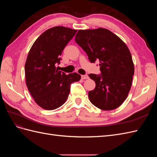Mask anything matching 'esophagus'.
<instances>
[{
	"label": "esophagus",
	"instance_id": "obj_1",
	"mask_svg": "<svg viewBox=\"0 0 157 157\" xmlns=\"http://www.w3.org/2000/svg\"><path fill=\"white\" fill-rule=\"evenodd\" d=\"M89 78V77L88 75H81V78L82 79H83V80H84V79H88Z\"/></svg>",
	"mask_w": 157,
	"mask_h": 157
}]
</instances>
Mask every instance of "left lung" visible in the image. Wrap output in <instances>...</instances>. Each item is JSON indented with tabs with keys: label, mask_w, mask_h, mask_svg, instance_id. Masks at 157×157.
<instances>
[{
	"label": "left lung",
	"mask_w": 157,
	"mask_h": 157,
	"mask_svg": "<svg viewBox=\"0 0 157 157\" xmlns=\"http://www.w3.org/2000/svg\"><path fill=\"white\" fill-rule=\"evenodd\" d=\"M75 42L86 52L91 63L99 61L101 75L90 74L96 82L88 92L90 101L104 111L121 106L131 88L134 65L126 44L107 29L78 30Z\"/></svg>",
	"instance_id": "obj_1"
}]
</instances>
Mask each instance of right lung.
Wrapping results in <instances>:
<instances>
[{
    "instance_id": "add662e5",
    "label": "right lung",
    "mask_w": 157,
    "mask_h": 157,
    "mask_svg": "<svg viewBox=\"0 0 157 157\" xmlns=\"http://www.w3.org/2000/svg\"><path fill=\"white\" fill-rule=\"evenodd\" d=\"M77 30L57 26L40 35L33 44L25 65V81L28 90L38 105L46 110H54L66 101L70 86L80 80L77 73L66 75L58 71L65 46Z\"/></svg>"
}]
</instances>
